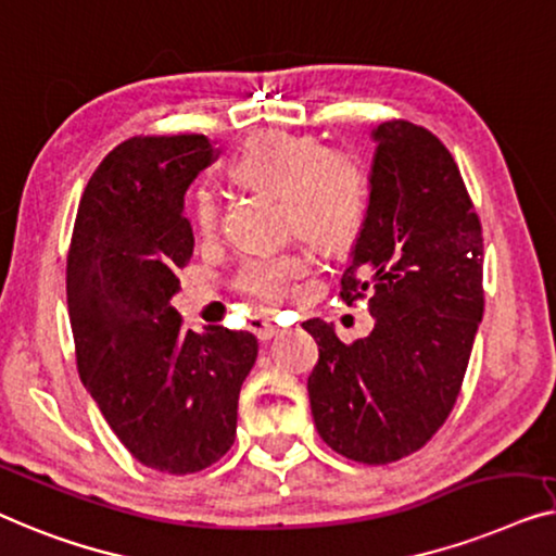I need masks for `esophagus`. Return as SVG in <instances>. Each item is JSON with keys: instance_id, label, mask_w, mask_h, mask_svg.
<instances>
[{"instance_id": "esophagus-1", "label": "esophagus", "mask_w": 556, "mask_h": 556, "mask_svg": "<svg viewBox=\"0 0 556 556\" xmlns=\"http://www.w3.org/2000/svg\"><path fill=\"white\" fill-rule=\"evenodd\" d=\"M249 330L254 332V338H256V340L267 342V340L275 338L277 325L271 323V319H267V317H260V315H256V317L249 319Z\"/></svg>"}]
</instances>
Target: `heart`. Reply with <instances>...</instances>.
Here are the masks:
<instances>
[{
  "instance_id": "b5f03b06",
  "label": "heart",
  "mask_w": 556,
  "mask_h": 556,
  "mask_svg": "<svg viewBox=\"0 0 556 556\" xmlns=\"http://www.w3.org/2000/svg\"><path fill=\"white\" fill-rule=\"evenodd\" d=\"M233 176L252 189L285 199V224L317 247L342 252L353 247L370 211V174L355 153L327 148L317 136L287 130L256 132L231 163ZM222 197L201 184L191 193V216L208 237L222 226ZM302 249L252 254L239 264L237 287L264 304H279L300 289L312 271Z\"/></svg>"
}]
</instances>
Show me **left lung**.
<instances>
[{
    "instance_id": "1",
    "label": "left lung",
    "mask_w": 556,
    "mask_h": 556,
    "mask_svg": "<svg viewBox=\"0 0 556 556\" xmlns=\"http://www.w3.org/2000/svg\"><path fill=\"white\" fill-rule=\"evenodd\" d=\"M370 176V211L340 296L375 317L342 342L323 319L302 323L319 345L307 378L323 441L357 464L424 448L451 416L483 317V237L448 148L410 121H388Z\"/></svg>"
}]
</instances>
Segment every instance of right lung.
<instances>
[{
  "label": "right lung",
  "mask_w": 556,
  "mask_h": 556,
  "mask_svg": "<svg viewBox=\"0 0 556 556\" xmlns=\"http://www.w3.org/2000/svg\"><path fill=\"white\" fill-rule=\"evenodd\" d=\"M218 155L214 140L132 136L85 186L67 252V309L77 372L140 464L197 473L237 435L252 332L184 330L170 300L193 254L189 184Z\"/></svg>",
  "instance_id": "add662e5"
}]
</instances>
